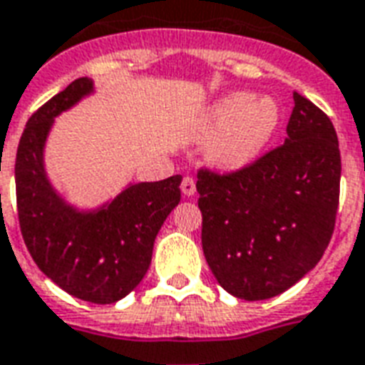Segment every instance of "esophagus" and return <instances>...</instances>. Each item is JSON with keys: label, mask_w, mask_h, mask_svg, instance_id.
<instances>
[{"label": "esophagus", "mask_w": 365, "mask_h": 365, "mask_svg": "<svg viewBox=\"0 0 365 365\" xmlns=\"http://www.w3.org/2000/svg\"><path fill=\"white\" fill-rule=\"evenodd\" d=\"M195 182H193V178H183V182H182V193L185 197H193L195 195Z\"/></svg>", "instance_id": "34e87169"}]
</instances>
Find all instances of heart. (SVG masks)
<instances>
[{"label":"heart","mask_w":365,"mask_h":365,"mask_svg":"<svg viewBox=\"0 0 365 365\" xmlns=\"http://www.w3.org/2000/svg\"><path fill=\"white\" fill-rule=\"evenodd\" d=\"M280 112L269 96L232 93L212 102L197 125V137L209 141L210 162L226 172L257 160L279 128Z\"/></svg>","instance_id":"b5f03b06"}]
</instances>
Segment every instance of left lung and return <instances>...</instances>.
I'll return each mask as SVG.
<instances>
[{
  "label": "left lung",
  "instance_id": "obj_1",
  "mask_svg": "<svg viewBox=\"0 0 365 365\" xmlns=\"http://www.w3.org/2000/svg\"><path fill=\"white\" fill-rule=\"evenodd\" d=\"M284 145L236 174H197L203 253L224 290L279 296L319 263L334 230L341 150L333 123L294 93Z\"/></svg>",
  "mask_w": 365,
  "mask_h": 365
}]
</instances>
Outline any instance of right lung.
I'll use <instances>...</instances> for the list:
<instances>
[{"instance_id":"right-lung-1","label":"right lung","mask_w":365,"mask_h":365,"mask_svg":"<svg viewBox=\"0 0 365 365\" xmlns=\"http://www.w3.org/2000/svg\"><path fill=\"white\" fill-rule=\"evenodd\" d=\"M96 93L88 77L73 81L26 121L15 160L21 234L46 277L91 304L125 298L147 274L156 234L180 203L182 175L128 183L106 203L81 209L46 172V143L56 118Z\"/></svg>"}]
</instances>
